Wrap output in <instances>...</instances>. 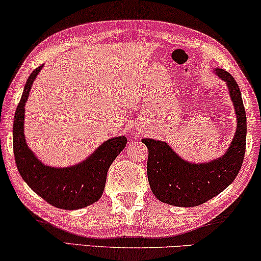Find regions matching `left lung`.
<instances>
[{
    "instance_id": "left-lung-1",
    "label": "left lung",
    "mask_w": 261,
    "mask_h": 261,
    "mask_svg": "<svg viewBox=\"0 0 261 261\" xmlns=\"http://www.w3.org/2000/svg\"><path fill=\"white\" fill-rule=\"evenodd\" d=\"M215 73L224 80L233 103L237 128L224 155L205 163L182 159L166 141L142 139L148 148L147 175L155 197L175 206L191 207L207 202L233 182L246 149V113L237 82L223 69Z\"/></svg>"
}]
</instances>
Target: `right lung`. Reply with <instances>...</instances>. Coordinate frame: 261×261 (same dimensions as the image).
I'll return each instance as SVG.
<instances>
[{
    "label": "right lung",
    "mask_w": 261,
    "mask_h": 261,
    "mask_svg": "<svg viewBox=\"0 0 261 261\" xmlns=\"http://www.w3.org/2000/svg\"><path fill=\"white\" fill-rule=\"evenodd\" d=\"M44 65L27 79L22 98L15 112L13 146L17 169L28 186L39 197L63 210H78L97 202L105 189L108 168L126 147L123 135L107 140L83 162L71 167H50L43 163L28 146L24 136L25 102L34 80Z\"/></svg>",
    "instance_id": "obj_1"
}]
</instances>
